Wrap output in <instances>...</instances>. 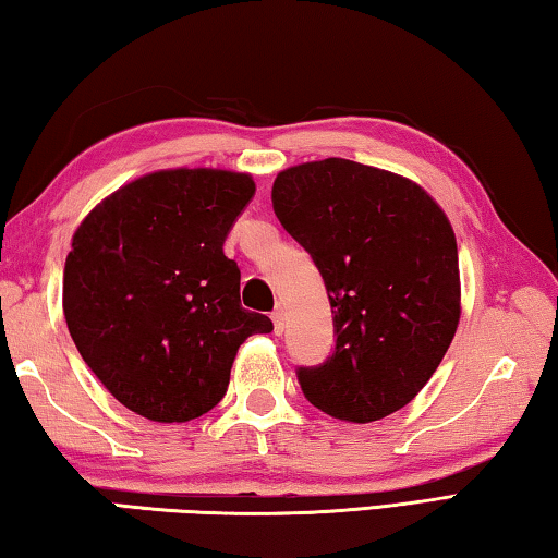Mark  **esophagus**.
I'll list each match as a JSON object with an SVG mask.
<instances>
[{
	"label": "esophagus",
	"mask_w": 558,
	"mask_h": 558,
	"mask_svg": "<svg viewBox=\"0 0 558 558\" xmlns=\"http://www.w3.org/2000/svg\"><path fill=\"white\" fill-rule=\"evenodd\" d=\"M272 327H276V335L286 332V310L278 307L276 313H272Z\"/></svg>",
	"instance_id": "esophagus-1"
}]
</instances>
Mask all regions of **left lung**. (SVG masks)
Here are the masks:
<instances>
[{
	"instance_id": "left-lung-1",
	"label": "left lung",
	"mask_w": 558,
	"mask_h": 558,
	"mask_svg": "<svg viewBox=\"0 0 558 558\" xmlns=\"http://www.w3.org/2000/svg\"><path fill=\"white\" fill-rule=\"evenodd\" d=\"M272 209L313 256L335 315L332 356L298 369L305 399L349 423L403 409L460 323L448 216L411 179L342 157L280 172Z\"/></svg>"
}]
</instances>
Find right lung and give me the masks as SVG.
<instances>
[{
	"instance_id": "right-lung-1",
	"label": "right lung",
	"mask_w": 558,
	"mask_h": 558,
	"mask_svg": "<svg viewBox=\"0 0 558 558\" xmlns=\"http://www.w3.org/2000/svg\"><path fill=\"white\" fill-rule=\"evenodd\" d=\"M253 194L251 174L162 169L120 186L75 229L65 325L125 409L157 423L199 418L229 389L239 347L272 329L241 307V270L223 256Z\"/></svg>"
}]
</instances>
